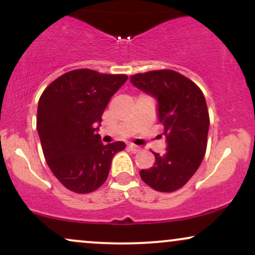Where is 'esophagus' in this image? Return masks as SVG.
<instances>
[{"label": "esophagus", "instance_id": "34e87169", "mask_svg": "<svg viewBox=\"0 0 255 255\" xmlns=\"http://www.w3.org/2000/svg\"><path fill=\"white\" fill-rule=\"evenodd\" d=\"M128 150L133 152V153H135V152H139L140 151V147H139V146H136V145L129 144V145H128Z\"/></svg>", "mask_w": 255, "mask_h": 255}]
</instances>
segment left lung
Listing matches in <instances>:
<instances>
[{
  "instance_id": "1",
  "label": "left lung",
  "mask_w": 255,
  "mask_h": 255,
  "mask_svg": "<svg viewBox=\"0 0 255 255\" xmlns=\"http://www.w3.org/2000/svg\"><path fill=\"white\" fill-rule=\"evenodd\" d=\"M130 83L157 102V116L164 126L166 151L140 176L158 192H174L189 181L205 156L210 118L205 97L193 81L163 69L130 77Z\"/></svg>"
}]
</instances>
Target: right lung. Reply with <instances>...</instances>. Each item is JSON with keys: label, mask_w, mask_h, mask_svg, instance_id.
Wrapping results in <instances>:
<instances>
[{"label": "right lung", "mask_w": 255, "mask_h": 255, "mask_svg": "<svg viewBox=\"0 0 255 255\" xmlns=\"http://www.w3.org/2000/svg\"><path fill=\"white\" fill-rule=\"evenodd\" d=\"M127 75L75 69L44 90L38 102L37 130L52 174L69 191L91 193L109 175L124 141L102 144L97 133L110 98Z\"/></svg>", "instance_id": "obj_1"}]
</instances>
